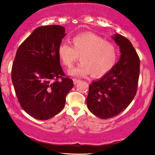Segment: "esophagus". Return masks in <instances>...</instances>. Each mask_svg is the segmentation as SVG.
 <instances>
[{
	"mask_svg": "<svg viewBox=\"0 0 155 155\" xmlns=\"http://www.w3.org/2000/svg\"><path fill=\"white\" fill-rule=\"evenodd\" d=\"M73 83H74V84H76L78 83V82H79L80 81V80L79 79H77V78H73Z\"/></svg>",
	"mask_w": 155,
	"mask_h": 155,
	"instance_id": "esophagus-1",
	"label": "esophagus"
}]
</instances>
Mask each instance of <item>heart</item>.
I'll use <instances>...</instances> for the list:
<instances>
[{
    "label": "heart",
    "instance_id": "heart-1",
    "mask_svg": "<svg viewBox=\"0 0 155 155\" xmlns=\"http://www.w3.org/2000/svg\"><path fill=\"white\" fill-rule=\"evenodd\" d=\"M73 46L62 42L58 46V57L63 64L71 68L73 63L80 61L77 66L69 73L74 76H84L91 73L94 77L107 74L116 65L118 51L111 42L92 33L80 34L72 39Z\"/></svg>",
    "mask_w": 155,
    "mask_h": 155
}]
</instances>
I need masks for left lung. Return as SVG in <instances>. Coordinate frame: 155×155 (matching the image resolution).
<instances>
[{"label":"left lung","instance_id":"left-lung-1","mask_svg":"<svg viewBox=\"0 0 155 155\" xmlns=\"http://www.w3.org/2000/svg\"><path fill=\"white\" fill-rule=\"evenodd\" d=\"M113 39L121 53L119 61L101 79L89 87L87 105L97 117L107 119L124 111L136 94L140 58L131 42L120 35Z\"/></svg>","mask_w":155,"mask_h":155}]
</instances>
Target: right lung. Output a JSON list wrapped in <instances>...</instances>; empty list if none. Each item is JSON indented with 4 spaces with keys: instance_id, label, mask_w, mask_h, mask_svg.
<instances>
[{
    "instance_id": "add662e5",
    "label": "right lung",
    "mask_w": 155,
    "mask_h": 155,
    "mask_svg": "<svg viewBox=\"0 0 155 155\" xmlns=\"http://www.w3.org/2000/svg\"><path fill=\"white\" fill-rule=\"evenodd\" d=\"M65 28L46 25L35 29L19 46L12 66L11 78L23 109L39 120L60 113L73 82L60 64L58 46Z\"/></svg>"
}]
</instances>
